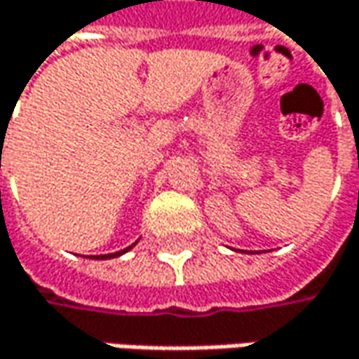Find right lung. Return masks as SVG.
<instances>
[{"label": "right lung", "instance_id": "right-lung-1", "mask_svg": "<svg viewBox=\"0 0 359 359\" xmlns=\"http://www.w3.org/2000/svg\"><path fill=\"white\" fill-rule=\"evenodd\" d=\"M133 246V245H131ZM129 246V248H131ZM129 248H123V250H118V252H113V255H102V257H96V259H113V257H118V255H123V252H127Z\"/></svg>", "mask_w": 359, "mask_h": 359}]
</instances>
